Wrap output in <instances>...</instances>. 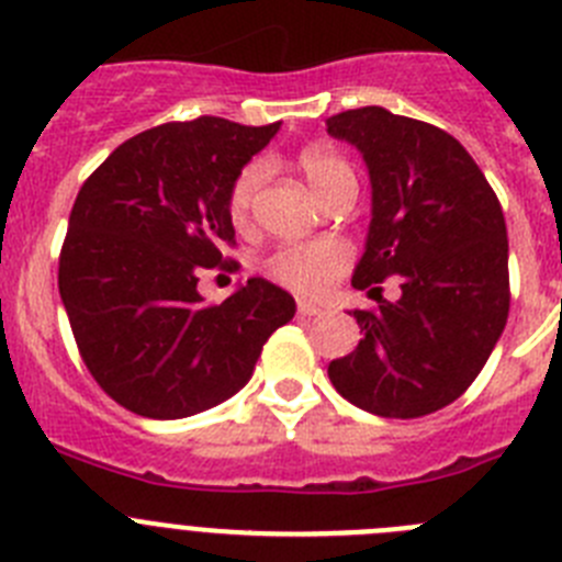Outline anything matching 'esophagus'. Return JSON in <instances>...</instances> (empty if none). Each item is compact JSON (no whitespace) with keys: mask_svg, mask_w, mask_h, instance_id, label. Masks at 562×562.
I'll return each instance as SVG.
<instances>
[{"mask_svg":"<svg viewBox=\"0 0 562 562\" xmlns=\"http://www.w3.org/2000/svg\"><path fill=\"white\" fill-rule=\"evenodd\" d=\"M321 306H315V304H310V301H297V315L301 317H315V315H321Z\"/></svg>","mask_w":562,"mask_h":562,"instance_id":"1","label":"esophagus"}]
</instances>
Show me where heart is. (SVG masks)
<instances>
[{"label":"heart","mask_w":562,"mask_h":562,"mask_svg":"<svg viewBox=\"0 0 562 562\" xmlns=\"http://www.w3.org/2000/svg\"><path fill=\"white\" fill-rule=\"evenodd\" d=\"M297 168L306 177L310 188L321 202L331 200L335 193L357 191V173L346 157L324 146H310L297 154ZM265 168L261 162H250L238 171L236 182L227 196V213L236 227H245L250 222L252 196L261 186ZM351 250L337 238H321V241H290V245L276 247L267 252L261 261V270L276 284L297 292V295H324L342 272L349 270Z\"/></svg>","instance_id":"b5f03b06"}]
</instances>
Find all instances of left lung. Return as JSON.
Here are the masks:
<instances>
[{"instance_id": "obj_1", "label": "left lung", "mask_w": 562, "mask_h": 562, "mask_svg": "<svg viewBox=\"0 0 562 562\" xmlns=\"http://www.w3.org/2000/svg\"><path fill=\"white\" fill-rule=\"evenodd\" d=\"M326 132L357 146L371 177V225L351 284L400 302L355 310L362 340L329 362L342 400L416 419L459 400L509 315V241L501 202L467 148L439 126L382 106L331 114Z\"/></svg>"}]
</instances>
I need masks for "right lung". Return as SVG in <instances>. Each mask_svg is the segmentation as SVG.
Segmentation results:
<instances>
[{
  "label": "right lung",
  "instance_id": "1",
  "mask_svg": "<svg viewBox=\"0 0 562 562\" xmlns=\"http://www.w3.org/2000/svg\"><path fill=\"white\" fill-rule=\"evenodd\" d=\"M278 126L162 123L114 148L78 191L58 292L89 374L132 414L182 419L231 400L295 315L265 278L213 306L196 290L202 267L236 245L233 182Z\"/></svg>",
  "mask_w": 562,
  "mask_h": 562
}]
</instances>
